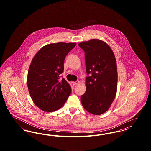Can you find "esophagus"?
Segmentation results:
<instances>
[{"label":"esophagus","instance_id":"1","mask_svg":"<svg viewBox=\"0 0 151 151\" xmlns=\"http://www.w3.org/2000/svg\"><path fill=\"white\" fill-rule=\"evenodd\" d=\"M72 84H73V86H75V85H76V84H78L79 83V81H72Z\"/></svg>","mask_w":151,"mask_h":151}]
</instances>
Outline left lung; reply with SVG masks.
<instances>
[{"label": "left lung", "mask_w": 151, "mask_h": 151, "mask_svg": "<svg viewBox=\"0 0 151 151\" xmlns=\"http://www.w3.org/2000/svg\"><path fill=\"white\" fill-rule=\"evenodd\" d=\"M85 52L86 91L80 100L87 111L94 115L106 112L114 100L118 73L114 54L105 42L93 39L79 43Z\"/></svg>", "instance_id": "8db88e82"}]
</instances>
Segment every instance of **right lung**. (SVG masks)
I'll list each match as a JSON object with an SVG mask.
<instances>
[{
	"label": "right lung",
	"mask_w": 151,
	"mask_h": 151,
	"mask_svg": "<svg viewBox=\"0 0 151 151\" xmlns=\"http://www.w3.org/2000/svg\"><path fill=\"white\" fill-rule=\"evenodd\" d=\"M76 43H51L42 47L33 58L28 73L29 93L38 108L46 112L62 107L71 93L64 78V61Z\"/></svg>",
	"instance_id": "add662e5"
}]
</instances>
